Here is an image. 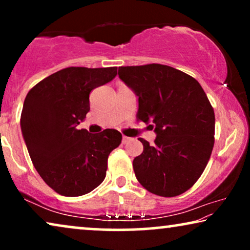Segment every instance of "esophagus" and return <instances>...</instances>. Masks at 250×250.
<instances>
[{
    "mask_svg": "<svg viewBox=\"0 0 250 250\" xmlns=\"http://www.w3.org/2000/svg\"><path fill=\"white\" fill-rule=\"evenodd\" d=\"M128 141H131V138H128V136H123V143H124V145H125V143H127Z\"/></svg>",
    "mask_w": 250,
    "mask_h": 250,
    "instance_id": "34e87169",
    "label": "esophagus"
}]
</instances>
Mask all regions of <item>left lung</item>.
Here are the masks:
<instances>
[{
    "mask_svg": "<svg viewBox=\"0 0 250 250\" xmlns=\"http://www.w3.org/2000/svg\"><path fill=\"white\" fill-rule=\"evenodd\" d=\"M118 76L139 101L138 119L151 124L153 145L133 160L136 179L149 192L175 197L199 179L214 146L215 115L200 84L165 64L127 66Z\"/></svg>",
    "mask_w": 250,
    "mask_h": 250,
    "instance_id": "8db88e82",
    "label": "left lung"
}]
</instances>
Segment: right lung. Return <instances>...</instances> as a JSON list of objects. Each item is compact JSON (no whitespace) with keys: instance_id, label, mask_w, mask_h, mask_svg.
Listing matches in <instances>:
<instances>
[{"instance_id":"obj_1","label":"right lung","mask_w":250,"mask_h":250,"mask_svg":"<svg viewBox=\"0 0 250 250\" xmlns=\"http://www.w3.org/2000/svg\"><path fill=\"white\" fill-rule=\"evenodd\" d=\"M117 67H69L44 78L28 92L20 127L27 150L47 186L66 197L91 192L105 177L108 156L122 134L78 129L90 111L93 88L114 80Z\"/></svg>"}]
</instances>
